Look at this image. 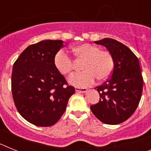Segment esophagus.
<instances>
[{"mask_svg":"<svg viewBox=\"0 0 151 151\" xmlns=\"http://www.w3.org/2000/svg\"><path fill=\"white\" fill-rule=\"evenodd\" d=\"M76 91L77 92H79V93H85V92L88 91V89L87 88H76Z\"/></svg>","mask_w":151,"mask_h":151,"instance_id":"esophagus-1","label":"esophagus"}]
</instances>
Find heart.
<instances>
[{
	"label": "heart",
	"mask_w": 151,
	"mask_h": 151,
	"mask_svg": "<svg viewBox=\"0 0 151 151\" xmlns=\"http://www.w3.org/2000/svg\"><path fill=\"white\" fill-rule=\"evenodd\" d=\"M71 51L77 62H83L82 69L84 70L69 78L71 85L85 88L94 83L95 78L103 82L111 76L114 60L110 51L88 43L74 47ZM54 66L59 73L66 76L73 73L75 63L65 52L59 51L54 57Z\"/></svg>",
	"instance_id": "b5f03b06"
}]
</instances>
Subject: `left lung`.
Instances as JSON below:
<instances>
[{
  "mask_svg": "<svg viewBox=\"0 0 151 151\" xmlns=\"http://www.w3.org/2000/svg\"><path fill=\"white\" fill-rule=\"evenodd\" d=\"M94 43L111 53L114 67L111 77L95 88L100 101L91 105V110L104 123L117 125L127 120L139 104L144 84L139 61L128 47L116 40L106 38Z\"/></svg>",
  "mask_w": 151,
  "mask_h": 151,
  "instance_id": "left-lung-1",
  "label": "left lung"
}]
</instances>
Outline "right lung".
I'll return each instance as SVG.
<instances>
[{"label": "right lung", "instance_id": "right-lung-1", "mask_svg": "<svg viewBox=\"0 0 151 151\" xmlns=\"http://www.w3.org/2000/svg\"><path fill=\"white\" fill-rule=\"evenodd\" d=\"M63 47L61 40H44L29 46L13 64L12 94L25 119L37 126L54 125L75 93L54 66V57Z\"/></svg>", "mask_w": 151, "mask_h": 151}]
</instances>
